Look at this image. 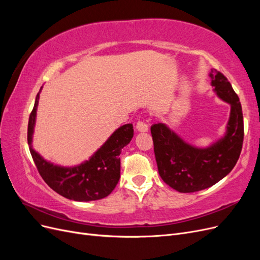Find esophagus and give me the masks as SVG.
Wrapping results in <instances>:
<instances>
[{
	"mask_svg": "<svg viewBox=\"0 0 260 260\" xmlns=\"http://www.w3.org/2000/svg\"><path fill=\"white\" fill-rule=\"evenodd\" d=\"M137 130L140 132H147L148 131V124L144 121H139L137 123Z\"/></svg>",
	"mask_w": 260,
	"mask_h": 260,
	"instance_id": "34e87169",
	"label": "esophagus"
}]
</instances>
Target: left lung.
<instances>
[{"label": "left lung", "instance_id": "left-lung-1", "mask_svg": "<svg viewBox=\"0 0 260 260\" xmlns=\"http://www.w3.org/2000/svg\"><path fill=\"white\" fill-rule=\"evenodd\" d=\"M218 98L231 106L224 137L205 148L186 143L165 123L151 127L157 168L164 182L181 193L210 187L234 168L243 145L244 122L240 99L218 70L209 74Z\"/></svg>", "mask_w": 260, "mask_h": 260}]
</instances>
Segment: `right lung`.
<instances>
[{"label": "right lung", "instance_id": "add662e5", "mask_svg": "<svg viewBox=\"0 0 260 260\" xmlns=\"http://www.w3.org/2000/svg\"><path fill=\"white\" fill-rule=\"evenodd\" d=\"M42 89V88H41ZM40 92L28 122V144L39 174L52 190L68 200L90 202L104 199L113 192L120 178L121 149L130 143L133 125L127 123L118 128L89 160L75 167H60L38 154L32 148V135Z\"/></svg>", "mask_w": 260, "mask_h": 260}]
</instances>
